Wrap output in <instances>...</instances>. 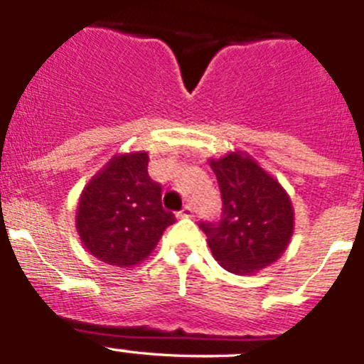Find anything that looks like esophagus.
<instances>
[{
  "mask_svg": "<svg viewBox=\"0 0 364 364\" xmlns=\"http://www.w3.org/2000/svg\"><path fill=\"white\" fill-rule=\"evenodd\" d=\"M178 217H181V218H190V217H193V208L192 206H185L181 210V213L178 215Z\"/></svg>",
  "mask_w": 364,
  "mask_h": 364,
  "instance_id": "esophagus-1",
  "label": "esophagus"
}]
</instances>
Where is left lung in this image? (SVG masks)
Returning a JSON list of instances; mask_svg holds the SVG:
<instances>
[{"instance_id":"left-lung-1","label":"left lung","mask_w":364,"mask_h":364,"mask_svg":"<svg viewBox=\"0 0 364 364\" xmlns=\"http://www.w3.org/2000/svg\"><path fill=\"white\" fill-rule=\"evenodd\" d=\"M222 196L218 222H203L215 259L231 274L249 276L276 263L294 235L291 199L252 156L232 151L211 158Z\"/></svg>"}]
</instances>
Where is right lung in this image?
I'll return each mask as SVG.
<instances>
[{"label": "right lung", "instance_id": "add662e5", "mask_svg": "<svg viewBox=\"0 0 364 364\" xmlns=\"http://www.w3.org/2000/svg\"><path fill=\"white\" fill-rule=\"evenodd\" d=\"M147 164L146 151L115 154L81 192L76 231L85 249L103 263L135 267L176 222L161 206V186L149 178Z\"/></svg>", "mask_w": 364, "mask_h": 364}]
</instances>
